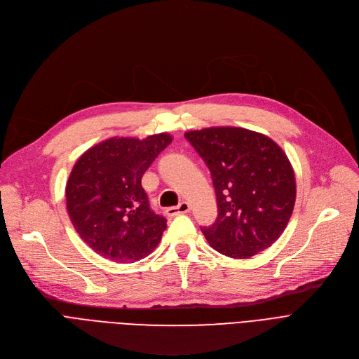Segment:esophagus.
Segmentation results:
<instances>
[{
	"label": "esophagus",
	"mask_w": 359,
	"mask_h": 359,
	"mask_svg": "<svg viewBox=\"0 0 359 359\" xmlns=\"http://www.w3.org/2000/svg\"><path fill=\"white\" fill-rule=\"evenodd\" d=\"M189 210H191V205H189V203L182 201L177 207H170V208H168L166 210V215L170 216V217H174L177 215H185V213L189 212Z\"/></svg>",
	"instance_id": "obj_1"
}]
</instances>
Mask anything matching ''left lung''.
<instances>
[{
    "label": "left lung",
    "mask_w": 359,
    "mask_h": 359,
    "mask_svg": "<svg viewBox=\"0 0 359 359\" xmlns=\"http://www.w3.org/2000/svg\"><path fill=\"white\" fill-rule=\"evenodd\" d=\"M212 174L219 215L201 227L220 254L246 259L276 242L296 203V178L281 147L268 136L242 128L189 130Z\"/></svg>",
    "instance_id": "1"
}]
</instances>
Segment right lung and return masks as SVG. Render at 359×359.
<instances>
[{
  "instance_id": "add662e5",
  "label": "right lung",
  "mask_w": 359,
  "mask_h": 359,
  "mask_svg": "<svg viewBox=\"0 0 359 359\" xmlns=\"http://www.w3.org/2000/svg\"><path fill=\"white\" fill-rule=\"evenodd\" d=\"M172 142L159 133L146 139L111 137L90 147L67 182V208L81 239L113 262L139 261L158 246L166 219L155 215L142 177Z\"/></svg>"
}]
</instances>
